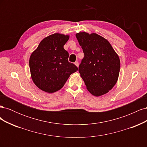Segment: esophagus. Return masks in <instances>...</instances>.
I'll return each mask as SVG.
<instances>
[{
    "mask_svg": "<svg viewBox=\"0 0 147 147\" xmlns=\"http://www.w3.org/2000/svg\"><path fill=\"white\" fill-rule=\"evenodd\" d=\"M75 65H76V66L77 67H78V65H79V64H78V61H76V62H75Z\"/></svg>",
    "mask_w": 147,
    "mask_h": 147,
    "instance_id": "34e87169",
    "label": "esophagus"
}]
</instances>
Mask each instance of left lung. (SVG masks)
Instances as JSON below:
<instances>
[{
	"instance_id": "left-lung-1",
	"label": "left lung",
	"mask_w": 147,
	"mask_h": 147,
	"mask_svg": "<svg viewBox=\"0 0 147 147\" xmlns=\"http://www.w3.org/2000/svg\"><path fill=\"white\" fill-rule=\"evenodd\" d=\"M84 56L79 73L91 94L100 96L112 90L117 82L120 61L107 40L96 33L76 34Z\"/></svg>"
}]
</instances>
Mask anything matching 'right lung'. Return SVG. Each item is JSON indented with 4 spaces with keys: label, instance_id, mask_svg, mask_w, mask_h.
<instances>
[{
    "label": "right lung",
    "instance_id": "add662e5",
    "mask_svg": "<svg viewBox=\"0 0 147 147\" xmlns=\"http://www.w3.org/2000/svg\"><path fill=\"white\" fill-rule=\"evenodd\" d=\"M69 35L55 33L43 38L29 59L31 78L41 90L53 93L63 88L78 67L68 61L64 45Z\"/></svg>",
    "mask_w": 147,
    "mask_h": 147
}]
</instances>
